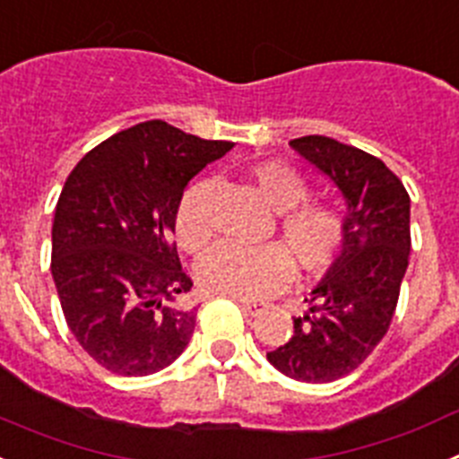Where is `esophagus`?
Instances as JSON below:
<instances>
[{
    "label": "esophagus",
    "mask_w": 459,
    "mask_h": 459,
    "mask_svg": "<svg viewBox=\"0 0 459 459\" xmlns=\"http://www.w3.org/2000/svg\"><path fill=\"white\" fill-rule=\"evenodd\" d=\"M241 310L246 312V315H250V317H257V315H262V312L266 310V303L264 301H246V299H241Z\"/></svg>",
    "instance_id": "obj_1"
}]
</instances>
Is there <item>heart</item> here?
I'll use <instances>...</instances> for the list:
<instances>
[{
	"mask_svg": "<svg viewBox=\"0 0 459 459\" xmlns=\"http://www.w3.org/2000/svg\"><path fill=\"white\" fill-rule=\"evenodd\" d=\"M255 190L278 216V234L285 248L269 243L262 248H243L221 241L197 262V280L211 294L234 299H262L285 287L296 266L307 275H319L335 264L347 237L344 218L335 206L306 202L303 177L280 160L255 163L248 169ZM206 184L190 186L174 213V234L184 250H200L211 237L204 202Z\"/></svg>",
	"mask_w": 459,
	"mask_h": 459,
	"instance_id": "1",
	"label": "heart"
}]
</instances>
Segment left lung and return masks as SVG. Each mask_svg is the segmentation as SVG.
<instances>
[{
    "mask_svg": "<svg viewBox=\"0 0 459 459\" xmlns=\"http://www.w3.org/2000/svg\"><path fill=\"white\" fill-rule=\"evenodd\" d=\"M290 147L342 195L347 237L294 333L266 359L291 379L324 384L354 372L391 326L411 250L409 195L379 158L333 137H296Z\"/></svg>",
    "mask_w": 459,
    "mask_h": 459,
    "instance_id": "8db88e82",
    "label": "left lung"
}]
</instances>
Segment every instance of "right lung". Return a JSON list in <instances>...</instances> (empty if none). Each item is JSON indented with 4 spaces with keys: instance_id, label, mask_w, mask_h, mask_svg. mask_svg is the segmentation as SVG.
<instances>
[{
    "instance_id": "right-lung-1",
    "label": "right lung",
    "mask_w": 459,
    "mask_h": 459,
    "mask_svg": "<svg viewBox=\"0 0 459 459\" xmlns=\"http://www.w3.org/2000/svg\"><path fill=\"white\" fill-rule=\"evenodd\" d=\"M234 142L202 140L160 119L117 133L64 184L52 222V278L71 333L105 370L144 377L179 359L195 307L174 213L195 174Z\"/></svg>"
}]
</instances>
